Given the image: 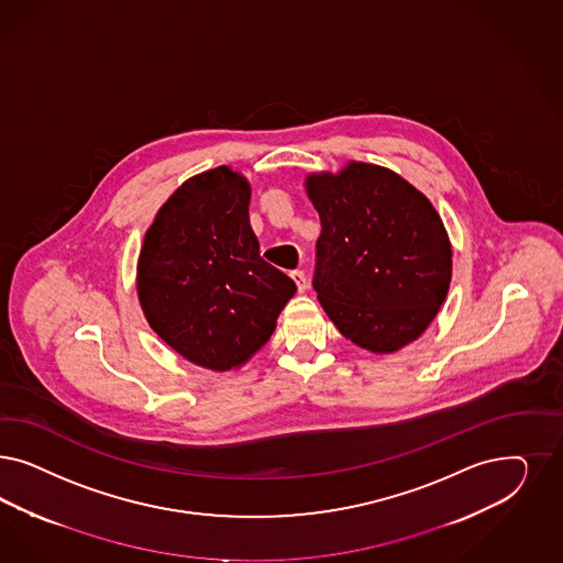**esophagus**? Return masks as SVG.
I'll use <instances>...</instances> for the list:
<instances>
[{"instance_id": "obj_1", "label": "esophagus", "mask_w": 563, "mask_h": 563, "mask_svg": "<svg viewBox=\"0 0 563 563\" xmlns=\"http://www.w3.org/2000/svg\"><path fill=\"white\" fill-rule=\"evenodd\" d=\"M291 279H294V284H296V288H298L300 294L307 291V288H309V282H307L305 272H291Z\"/></svg>"}]
</instances>
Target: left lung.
I'll return each instance as SVG.
<instances>
[{
    "instance_id": "8db88e82",
    "label": "left lung",
    "mask_w": 563,
    "mask_h": 563,
    "mask_svg": "<svg viewBox=\"0 0 563 563\" xmlns=\"http://www.w3.org/2000/svg\"><path fill=\"white\" fill-rule=\"evenodd\" d=\"M321 218L314 290L352 344L391 354L431 325L452 282V242L433 202L382 165L309 174Z\"/></svg>"
}]
</instances>
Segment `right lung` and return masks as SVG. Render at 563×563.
<instances>
[{
	"mask_svg": "<svg viewBox=\"0 0 563 563\" xmlns=\"http://www.w3.org/2000/svg\"><path fill=\"white\" fill-rule=\"evenodd\" d=\"M251 184L228 165L178 186L146 230L136 265L151 329L211 371L249 363L269 342L296 284L258 254Z\"/></svg>",
	"mask_w": 563,
	"mask_h": 563,
	"instance_id": "add662e5",
	"label": "right lung"
}]
</instances>
